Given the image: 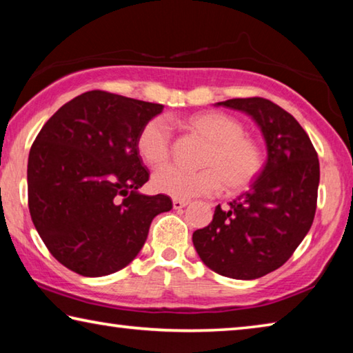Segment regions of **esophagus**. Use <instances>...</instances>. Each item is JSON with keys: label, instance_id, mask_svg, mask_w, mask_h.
<instances>
[{"label": "esophagus", "instance_id": "34e87169", "mask_svg": "<svg viewBox=\"0 0 353 353\" xmlns=\"http://www.w3.org/2000/svg\"><path fill=\"white\" fill-rule=\"evenodd\" d=\"M190 204L188 201H182V199H172V207L176 208V210H181V208L187 207Z\"/></svg>", "mask_w": 353, "mask_h": 353}]
</instances>
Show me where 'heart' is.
I'll use <instances>...</instances> for the list:
<instances>
[{"mask_svg":"<svg viewBox=\"0 0 353 353\" xmlns=\"http://www.w3.org/2000/svg\"><path fill=\"white\" fill-rule=\"evenodd\" d=\"M183 126L208 141L199 162L204 168L188 171L171 165L159 170L152 177L155 191L174 199H193L218 193L223 183L229 191H241L259 177L261 149L244 135L235 118L221 112H202L185 119ZM171 141L170 121L155 117L140 130L137 148L149 166H162L170 159Z\"/></svg>","mask_w":353,"mask_h":353,"instance_id":"b5f03b06","label":"heart"}]
</instances>
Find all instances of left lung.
<instances>
[{
  "mask_svg": "<svg viewBox=\"0 0 353 353\" xmlns=\"http://www.w3.org/2000/svg\"><path fill=\"white\" fill-rule=\"evenodd\" d=\"M218 105L252 117L265 137L268 159L250 190L193 234L201 260L224 277L252 280L290 259L313 224L319 160L296 118L265 98H235Z\"/></svg>",
  "mask_w": 353,
  "mask_h": 353,
  "instance_id": "8db88e82",
  "label": "left lung"
}]
</instances>
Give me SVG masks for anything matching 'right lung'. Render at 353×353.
I'll return each mask as SVG.
<instances>
[{
    "mask_svg": "<svg viewBox=\"0 0 353 353\" xmlns=\"http://www.w3.org/2000/svg\"><path fill=\"white\" fill-rule=\"evenodd\" d=\"M163 110L92 90L63 104L37 135L28 160V205L45 246L83 277L123 270L145 244L165 194H140L149 181L137 140Z\"/></svg>",
    "mask_w": 353,
    "mask_h": 353,
    "instance_id": "obj_1",
    "label": "right lung"
}]
</instances>
